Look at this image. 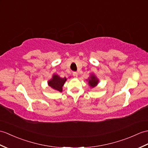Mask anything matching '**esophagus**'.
<instances>
[{
    "label": "esophagus",
    "instance_id": "34e87169",
    "mask_svg": "<svg viewBox=\"0 0 148 148\" xmlns=\"http://www.w3.org/2000/svg\"><path fill=\"white\" fill-rule=\"evenodd\" d=\"M73 75V76H74L75 78L77 77V73H75V72H74Z\"/></svg>",
    "mask_w": 148,
    "mask_h": 148
}]
</instances>
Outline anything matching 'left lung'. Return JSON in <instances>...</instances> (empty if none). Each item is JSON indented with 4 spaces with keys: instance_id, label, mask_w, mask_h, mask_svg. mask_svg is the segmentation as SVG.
Returning <instances> with one entry per match:
<instances>
[{
    "instance_id": "obj_1",
    "label": "left lung",
    "mask_w": 148,
    "mask_h": 148,
    "mask_svg": "<svg viewBox=\"0 0 148 148\" xmlns=\"http://www.w3.org/2000/svg\"><path fill=\"white\" fill-rule=\"evenodd\" d=\"M86 81L88 82V85L90 86V87L91 88H94L95 87L97 86L99 82V79L96 76L95 74H91L90 77L86 79Z\"/></svg>"
}]
</instances>
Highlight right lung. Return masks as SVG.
<instances>
[{
	"label": "right lung",
	"mask_w": 148,
	"mask_h": 148,
	"mask_svg": "<svg viewBox=\"0 0 148 148\" xmlns=\"http://www.w3.org/2000/svg\"><path fill=\"white\" fill-rule=\"evenodd\" d=\"M66 77L62 78L58 75L56 74H53L52 75V77H51L50 80H49V81L47 82L48 85L55 91L62 92L63 90V86L64 85V83L66 82Z\"/></svg>",
	"instance_id": "1"
}]
</instances>
